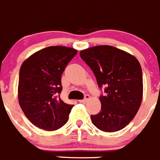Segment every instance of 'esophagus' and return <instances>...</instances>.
Instances as JSON below:
<instances>
[{"instance_id":"esophagus-1","label":"esophagus","mask_w":160,"mask_h":160,"mask_svg":"<svg viewBox=\"0 0 160 160\" xmlns=\"http://www.w3.org/2000/svg\"><path fill=\"white\" fill-rule=\"evenodd\" d=\"M90 95H86L84 99H83V100H80L79 101V102H80V103H86V102H87L88 100H90Z\"/></svg>"}]
</instances>
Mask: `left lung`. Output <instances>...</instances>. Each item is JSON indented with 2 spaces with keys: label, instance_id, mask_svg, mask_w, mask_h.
Instances as JSON below:
<instances>
[{
  "label": "left lung",
  "instance_id": "8db88e82",
  "mask_svg": "<svg viewBox=\"0 0 160 160\" xmlns=\"http://www.w3.org/2000/svg\"><path fill=\"white\" fill-rule=\"evenodd\" d=\"M93 70L98 86H106L99 98L102 109L91 115L92 123L105 132L128 125L140 109L143 98V74L134 55L112 46L101 45L80 51Z\"/></svg>",
  "mask_w": 160,
  "mask_h": 160
}]
</instances>
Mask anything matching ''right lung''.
<instances>
[{
  "label": "right lung",
  "instance_id": "obj_1",
  "mask_svg": "<svg viewBox=\"0 0 160 160\" xmlns=\"http://www.w3.org/2000/svg\"><path fill=\"white\" fill-rule=\"evenodd\" d=\"M76 54L77 50L69 47H48L32 54L20 67L19 104L28 119L41 129L55 131L68 121L74 105L56 94L62 91V72Z\"/></svg>",
  "mask_w": 160,
  "mask_h": 160
}]
</instances>
